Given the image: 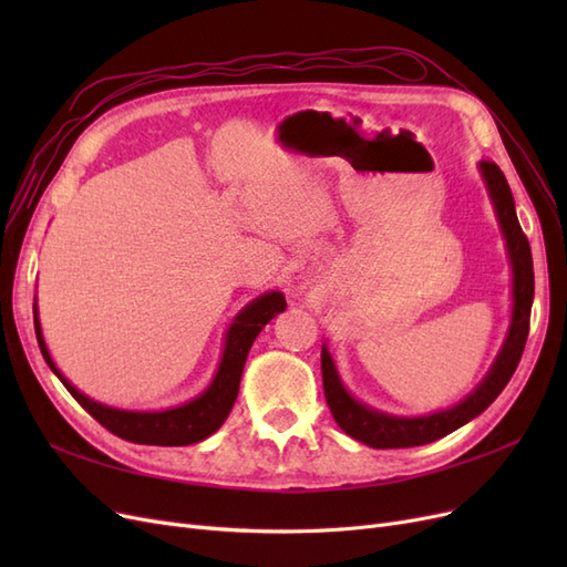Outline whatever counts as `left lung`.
<instances>
[{"label": "left lung", "mask_w": 567, "mask_h": 567, "mask_svg": "<svg viewBox=\"0 0 567 567\" xmlns=\"http://www.w3.org/2000/svg\"><path fill=\"white\" fill-rule=\"evenodd\" d=\"M480 177L485 182L487 196L494 205L496 221H499L502 236L506 241V255L511 265V323L506 338L502 342L499 354L494 357L485 379L477 383V388L466 394L458 404L433 411L427 416H394L385 411L371 409L364 402L354 400L342 385L340 373L336 369L333 357L329 348H321V375H323V394L329 402L331 414L336 423L346 431L350 437L369 444L373 450H400V447H419V444L435 442L444 435H450L456 427L466 425L475 416L499 398V392L511 381L513 371H516L525 340L529 331V310L532 298H535V271H532V252L527 236L520 229V221L516 215V203H513L511 186L499 167L489 161H480L477 165Z\"/></svg>", "instance_id": "obj_1"}]
</instances>
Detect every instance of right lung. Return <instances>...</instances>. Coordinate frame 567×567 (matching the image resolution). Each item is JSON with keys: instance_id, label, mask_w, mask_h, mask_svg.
<instances>
[{"instance_id": "right-lung-1", "label": "right lung", "mask_w": 567, "mask_h": 567, "mask_svg": "<svg viewBox=\"0 0 567 567\" xmlns=\"http://www.w3.org/2000/svg\"><path fill=\"white\" fill-rule=\"evenodd\" d=\"M286 310V298L279 290H267L260 298L250 300L241 312H238L227 329L225 336V350H221L219 367L213 375L210 385L205 388L198 398L188 400L179 406L163 409V411H130V409H115L109 404L94 402L87 394H82L65 375L56 369L54 359H51L47 342L42 336V323L38 312V298H35V333L44 362L49 369L59 375V381L65 390L73 394L80 406L104 425L117 437L136 442V444H158V447H184V444H194L205 437H210L219 425L227 421L229 411L236 402L238 385H241V373L246 367L248 352L252 348L255 338L260 336L265 326Z\"/></svg>"}]
</instances>
